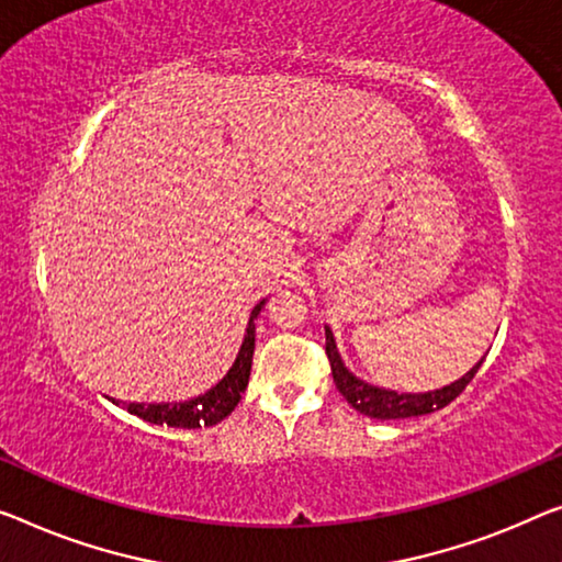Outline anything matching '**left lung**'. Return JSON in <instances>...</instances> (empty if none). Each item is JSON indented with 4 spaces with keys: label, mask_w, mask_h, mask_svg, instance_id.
<instances>
[{
    "label": "left lung",
    "mask_w": 562,
    "mask_h": 562,
    "mask_svg": "<svg viewBox=\"0 0 562 562\" xmlns=\"http://www.w3.org/2000/svg\"><path fill=\"white\" fill-rule=\"evenodd\" d=\"M325 353H328V361H330L335 389L340 391V396L346 398L348 404L356 408V412H361L371 418H408V416H424V414L439 412V408L449 406L451 401H454L459 393L469 386V381L474 379V373L480 371V366H482V361H480L472 368V371L462 375V379L451 383V386L439 389V391L396 393V391L368 386V383H363L361 379H356V375L350 373L346 366H342L330 328H325Z\"/></svg>",
    "instance_id": "left-lung-1"
}]
</instances>
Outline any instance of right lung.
Returning <instances> with one entry per match:
<instances>
[{"label":"right lung","mask_w":562,"mask_h":562,"mask_svg":"<svg viewBox=\"0 0 562 562\" xmlns=\"http://www.w3.org/2000/svg\"><path fill=\"white\" fill-rule=\"evenodd\" d=\"M262 303H257L252 315H249V325H247V335L245 342H241L239 356L234 366L229 368V373L216 383L214 389H209L204 396H196L191 401H181V404H125L131 414H136L144 418V422L150 424H166V426H179V429H201V426H214L220 424L222 418H227L234 406L239 404L241 393L247 389L249 381V371H252V353H255V317L262 310ZM119 404V401H113Z\"/></svg>","instance_id":"1"}]
</instances>
